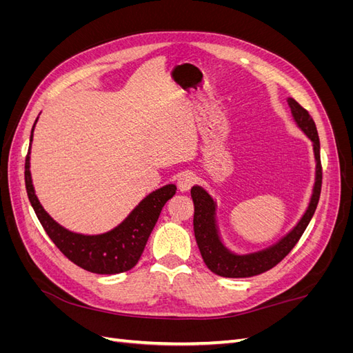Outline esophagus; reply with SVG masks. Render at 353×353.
Returning a JSON list of instances; mask_svg holds the SVG:
<instances>
[{"label":"esophagus","mask_w":353,"mask_h":353,"mask_svg":"<svg viewBox=\"0 0 353 353\" xmlns=\"http://www.w3.org/2000/svg\"><path fill=\"white\" fill-rule=\"evenodd\" d=\"M196 175L191 170H184L178 175V188L181 191H188L191 187L196 184Z\"/></svg>","instance_id":"34e87169"}]
</instances>
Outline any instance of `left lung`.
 I'll list each match as a JSON object with an SVG mask.
<instances>
[{"label":"left lung","instance_id":"8db88e82","mask_svg":"<svg viewBox=\"0 0 353 353\" xmlns=\"http://www.w3.org/2000/svg\"><path fill=\"white\" fill-rule=\"evenodd\" d=\"M292 113L296 123L302 128V131L311 138L314 143V153L316 159V178L314 185V194L309 203V208L305 212L303 218L299 221L297 225L287 234L279 243L271 245L270 249L252 253V254H234L219 240L216 223H215V201L201 187L191 188V199L194 203V236L208 268L216 275L227 276V279H245V276L259 275L270 271L276 263H280L285 256L301 240L307 223L311 222L319 194H321L323 185V166L321 156H319V138L315 122L309 112L302 108L294 99H288Z\"/></svg>","mask_w":353,"mask_h":353}]
</instances>
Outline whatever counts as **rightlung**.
I'll list each match as a JSON object with an SVG mask.
<instances>
[{
	"label": "right lung",
	"mask_w": 353,
	"mask_h": 353,
	"mask_svg": "<svg viewBox=\"0 0 353 353\" xmlns=\"http://www.w3.org/2000/svg\"><path fill=\"white\" fill-rule=\"evenodd\" d=\"M34 126H32L30 141L32 135H34ZM29 153L30 147L25 160V184L28 197L42 228L46 230L51 241L57 245V249L74 265L90 272L119 274L134 268L141 258L162 208L169 199L175 196L176 187L169 184L153 191L114 230L100 234V236H82V234L72 232L59 225L41 206L30 179Z\"/></svg>",
	"instance_id": "1"
}]
</instances>
